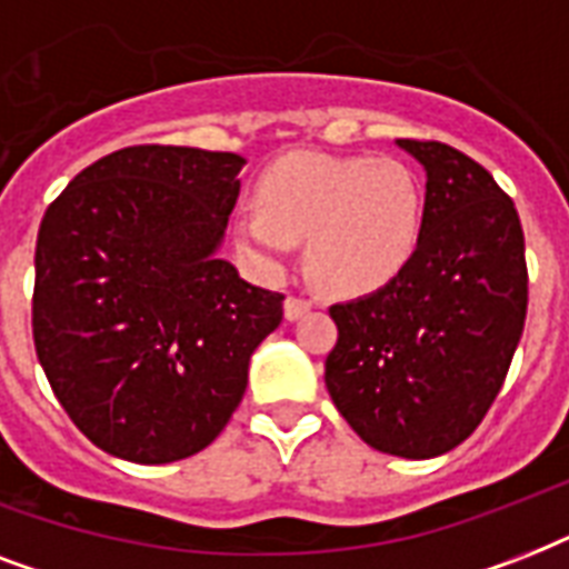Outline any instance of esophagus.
Wrapping results in <instances>:
<instances>
[{"mask_svg":"<svg viewBox=\"0 0 569 569\" xmlns=\"http://www.w3.org/2000/svg\"><path fill=\"white\" fill-rule=\"evenodd\" d=\"M310 310H312V301H307V298H295V295H289V298L283 301V312L289 321H298Z\"/></svg>","mask_w":569,"mask_h":569,"instance_id":"34e87169","label":"esophagus"}]
</instances>
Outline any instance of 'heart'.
<instances>
[{
    "label": "heart",
    "instance_id": "b5f03b06",
    "mask_svg": "<svg viewBox=\"0 0 569 569\" xmlns=\"http://www.w3.org/2000/svg\"><path fill=\"white\" fill-rule=\"evenodd\" d=\"M257 200L236 212L232 239L266 277L307 239V268L325 289L369 295L392 283L422 241V180L398 159L289 153L259 177Z\"/></svg>",
    "mask_w": 569,
    "mask_h": 569
}]
</instances>
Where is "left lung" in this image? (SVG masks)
<instances>
[{
	"instance_id": "8db88e82",
	"label": "left lung",
	"mask_w": 569,
	"mask_h": 569,
	"mask_svg": "<svg viewBox=\"0 0 569 569\" xmlns=\"http://www.w3.org/2000/svg\"><path fill=\"white\" fill-rule=\"evenodd\" d=\"M425 168V230L378 292L333 303L325 383L372 449L425 460L476 431L505 383L529 307L513 200L467 153L398 138Z\"/></svg>"
}]
</instances>
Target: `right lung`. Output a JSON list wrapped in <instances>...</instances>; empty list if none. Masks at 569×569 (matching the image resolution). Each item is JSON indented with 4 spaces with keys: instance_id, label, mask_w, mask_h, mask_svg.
<instances>
[{
    "instance_id": "add662e5",
    "label": "right lung",
    "mask_w": 569,
    "mask_h": 569,
    "mask_svg": "<svg viewBox=\"0 0 569 569\" xmlns=\"http://www.w3.org/2000/svg\"><path fill=\"white\" fill-rule=\"evenodd\" d=\"M236 153L141 144L102 156L49 203L31 333L79 431L132 463L206 449L248 387L283 295L218 257L239 197Z\"/></svg>"
}]
</instances>
